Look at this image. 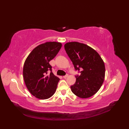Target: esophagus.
Returning <instances> with one entry per match:
<instances>
[{
    "mask_svg": "<svg viewBox=\"0 0 129 129\" xmlns=\"http://www.w3.org/2000/svg\"><path fill=\"white\" fill-rule=\"evenodd\" d=\"M68 76H69V75H68V74H67L66 75L63 76V78H68Z\"/></svg>",
    "mask_w": 129,
    "mask_h": 129,
    "instance_id": "34e87169",
    "label": "esophagus"
}]
</instances>
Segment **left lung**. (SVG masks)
<instances>
[{
	"label": "left lung",
	"instance_id": "obj_1",
	"mask_svg": "<svg viewBox=\"0 0 129 129\" xmlns=\"http://www.w3.org/2000/svg\"><path fill=\"white\" fill-rule=\"evenodd\" d=\"M65 50L80 75L76 76V82L71 86L72 91L77 96L86 99L96 93L105 78V67L103 60L94 49L83 43L69 42Z\"/></svg>",
	"mask_w": 129,
	"mask_h": 129
}]
</instances>
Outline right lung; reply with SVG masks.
Listing matches in <instances>:
<instances>
[{
	"label": "right lung",
	"mask_w": 129,
	"mask_h": 129,
	"mask_svg": "<svg viewBox=\"0 0 129 129\" xmlns=\"http://www.w3.org/2000/svg\"><path fill=\"white\" fill-rule=\"evenodd\" d=\"M61 43L46 42L37 46L26 59L23 67V78L27 89L39 99H47L55 92L60 79L54 75L49 64L58 53ZM51 71L50 75L47 73Z\"/></svg>",
	"instance_id": "1"
}]
</instances>
